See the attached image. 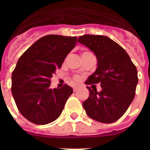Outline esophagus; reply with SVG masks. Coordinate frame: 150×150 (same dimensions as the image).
<instances>
[{
    "instance_id": "1",
    "label": "esophagus",
    "mask_w": 150,
    "mask_h": 150,
    "mask_svg": "<svg viewBox=\"0 0 150 150\" xmlns=\"http://www.w3.org/2000/svg\"><path fill=\"white\" fill-rule=\"evenodd\" d=\"M73 90H74V91H76L78 90V87H74V88H73Z\"/></svg>"
}]
</instances>
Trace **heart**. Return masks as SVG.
Returning <instances> with one entry per match:
<instances>
[{
  "label": "heart",
  "mask_w": 150,
  "mask_h": 150,
  "mask_svg": "<svg viewBox=\"0 0 150 150\" xmlns=\"http://www.w3.org/2000/svg\"><path fill=\"white\" fill-rule=\"evenodd\" d=\"M86 53H90V52H88V51H85V52H83V54H86ZM75 79H79L78 76H75Z\"/></svg>",
  "instance_id": "1"
}]
</instances>
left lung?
I'll return each mask as SVG.
<instances>
[{"label":"left lung","mask_w":150,"mask_h":150,"mask_svg":"<svg viewBox=\"0 0 150 150\" xmlns=\"http://www.w3.org/2000/svg\"><path fill=\"white\" fill-rule=\"evenodd\" d=\"M79 42L93 51L97 68L86 84L100 83L101 90H89L83 107L90 118L101 123H112L125 114L135 96L138 83L137 71L129 54L119 44L107 36L85 34Z\"/></svg>","instance_id":"8db88e82"}]
</instances>
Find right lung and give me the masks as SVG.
Listing matches in <instances>:
<instances>
[{
	"mask_svg": "<svg viewBox=\"0 0 150 150\" xmlns=\"http://www.w3.org/2000/svg\"><path fill=\"white\" fill-rule=\"evenodd\" d=\"M76 37L46 35L28 48L12 74V94L21 115L36 125L58 119L73 89L50 88V78L77 42Z\"/></svg>",
	"mask_w": 150,
	"mask_h": 150,
	"instance_id": "add662e5",
	"label": "right lung"
}]
</instances>
